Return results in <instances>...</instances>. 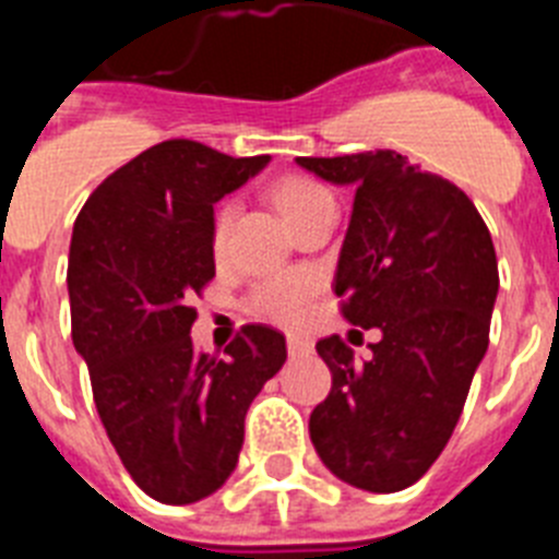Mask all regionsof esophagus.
I'll return each mask as SVG.
<instances>
[{
	"label": "esophagus",
	"mask_w": 559,
	"mask_h": 559,
	"mask_svg": "<svg viewBox=\"0 0 559 559\" xmlns=\"http://www.w3.org/2000/svg\"><path fill=\"white\" fill-rule=\"evenodd\" d=\"M313 344L305 338H288V355L290 358H302V355H310Z\"/></svg>",
	"instance_id": "1"
}]
</instances>
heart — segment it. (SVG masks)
<instances>
[{
    "mask_svg": "<svg viewBox=\"0 0 559 559\" xmlns=\"http://www.w3.org/2000/svg\"><path fill=\"white\" fill-rule=\"evenodd\" d=\"M271 199L280 206L290 226H299L308 215L316 210L333 204V195L324 185L308 176H283L271 187ZM237 204L231 199H224L215 212H212V229L210 243L215 254H224L226 243H229V231L235 224ZM319 294V280L305 271H285V274L265 276L263 283H257L249 296L251 313L265 319V322L276 324L285 330H299L308 324L310 313H313V299Z\"/></svg>",
    "mask_w": 559,
    "mask_h": 559,
    "instance_id": "obj_1",
    "label": "heart"
}]
</instances>
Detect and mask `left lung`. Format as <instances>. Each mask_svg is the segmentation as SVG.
Masks as SVG:
<instances>
[{
	"instance_id": "left-lung-1",
	"label": "left lung",
	"mask_w": 559,
	"mask_h": 559,
	"mask_svg": "<svg viewBox=\"0 0 559 559\" xmlns=\"http://www.w3.org/2000/svg\"><path fill=\"white\" fill-rule=\"evenodd\" d=\"M296 162L355 187L333 290L349 324L383 333L369 360L341 335L316 344L333 386L310 414V439L341 481L406 490L448 445L490 344V229L453 181L397 151Z\"/></svg>"
}]
</instances>
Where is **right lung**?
Returning <instances> with one entry per match:
<instances>
[{"label": "right lung", "instance_id": "obj_1", "mask_svg": "<svg viewBox=\"0 0 559 559\" xmlns=\"http://www.w3.org/2000/svg\"><path fill=\"white\" fill-rule=\"evenodd\" d=\"M269 156L167 140L88 195L69 246L72 341L114 451L162 503L212 496L235 471L251 400L288 358L285 335L243 324L221 355L192 347V296L215 276L212 204Z\"/></svg>", "mask_w": 559, "mask_h": 559}]
</instances>
